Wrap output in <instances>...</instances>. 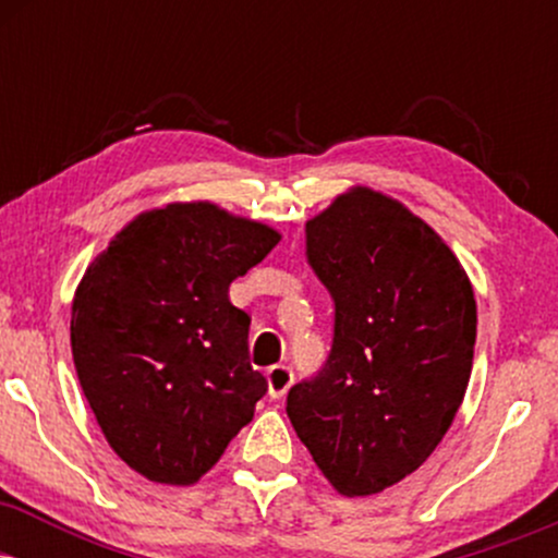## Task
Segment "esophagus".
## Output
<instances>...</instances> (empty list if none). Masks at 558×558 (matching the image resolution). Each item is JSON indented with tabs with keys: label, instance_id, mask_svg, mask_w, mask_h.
Segmentation results:
<instances>
[{
	"label": "esophagus",
	"instance_id": "obj_1",
	"mask_svg": "<svg viewBox=\"0 0 558 558\" xmlns=\"http://www.w3.org/2000/svg\"><path fill=\"white\" fill-rule=\"evenodd\" d=\"M293 386V369L286 364H275L267 369V390H270V399H283L288 388Z\"/></svg>",
	"mask_w": 558,
	"mask_h": 558
}]
</instances>
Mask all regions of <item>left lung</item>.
Wrapping results in <instances>:
<instances>
[{
	"mask_svg": "<svg viewBox=\"0 0 558 558\" xmlns=\"http://www.w3.org/2000/svg\"><path fill=\"white\" fill-rule=\"evenodd\" d=\"M306 259L336 304L332 345L288 390L301 444L343 496H373L444 440L472 373L477 304L435 230L373 189L306 222Z\"/></svg>",
	"mask_w": 558,
	"mask_h": 558,
	"instance_id": "obj_1",
	"label": "left lung"
}]
</instances>
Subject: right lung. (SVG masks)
Masks as SVG:
<instances>
[{"mask_svg":"<svg viewBox=\"0 0 558 558\" xmlns=\"http://www.w3.org/2000/svg\"><path fill=\"white\" fill-rule=\"evenodd\" d=\"M278 241L213 202H175L128 222L83 275L75 373L107 444L151 483L207 475L267 393L228 288Z\"/></svg>","mask_w":558,"mask_h":558,"instance_id":"obj_1","label":"right lung"}]
</instances>
